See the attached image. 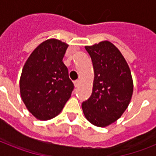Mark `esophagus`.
Masks as SVG:
<instances>
[{
	"mask_svg": "<svg viewBox=\"0 0 156 156\" xmlns=\"http://www.w3.org/2000/svg\"><path fill=\"white\" fill-rule=\"evenodd\" d=\"M73 83H74V86H75L76 87H77L79 86V84H80V80H76L74 81Z\"/></svg>",
	"mask_w": 156,
	"mask_h": 156,
	"instance_id": "esophagus-1",
	"label": "esophagus"
}]
</instances>
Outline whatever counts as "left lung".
I'll use <instances>...</instances> for the list:
<instances>
[{
  "label": "left lung",
  "mask_w": 156,
  "mask_h": 156,
  "mask_svg": "<svg viewBox=\"0 0 156 156\" xmlns=\"http://www.w3.org/2000/svg\"><path fill=\"white\" fill-rule=\"evenodd\" d=\"M85 49L91 58L94 71L90 97L82 103L86 119L105 127L120 118L128 107L133 84L127 62L109 41H101Z\"/></svg>",
  "instance_id": "1"
}]
</instances>
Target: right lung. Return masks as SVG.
Segmentation results:
<instances>
[{
  "instance_id": "obj_1",
  "label": "right lung",
  "mask_w": 156,
  "mask_h": 156,
  "mask_svg": "<svg viewBox=\"0 0 156 156\" xmlns=\"http://www.w3.org/2000/svg\"><path fill=\"white\" fill-rule=\"evenodd\" d=\"M68 46L58 40H47L32 52L23 66L20 94L37 119L48 120L58 115L73 90L62 62Z\"/></svg>"
}]
</instances>
